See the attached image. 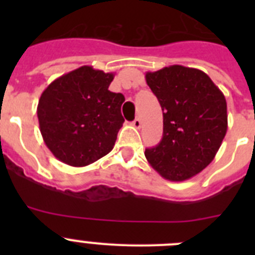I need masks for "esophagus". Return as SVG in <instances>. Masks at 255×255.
Masks as SVG:
<instances>
[{
  "instance_id": "1",
  "label": "esophagus",
  "mask_w": 255,
  "mask_h": 255,
  "mask_svg": "<svg viewBox=\"0 0 255 255\" xmlns=\"http://www.w3.org/2000/svg\"><path fill=\"white\" fill-rule=\"evenodd\" d=\"M131 125L134 126V128H136V129H139V128H140V125H141L140 119H138V117H136V119H135V120L131 123Z\"/></svg>"
}]
</instances>
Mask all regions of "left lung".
<instances>
[{"label":"left lung","mask_w":255,"mask_h":255,"mask_svg":"<svg viewBox=\"0 0 255 255\" xmlns=\"http://www.w3.org/2000/svg\"><path fill=\"white\" fill-rule=\"evenodd\" d=\"M163 112V136L145 158L170 181L191 179L213 161L227 131L224 93L202 70L181 65L148 71Z\"/></svg>","instance_id":"8db88e82"}]
</instances>
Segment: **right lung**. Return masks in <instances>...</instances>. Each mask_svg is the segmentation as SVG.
<instances>
[{"label": "right lung", "instance_id": "obj_1", "mask_svg": "<svg viewBox=\"0 0 255 255\" xmlns=\"http://www.w3.org/2000/svg\"><path fill=\"white\" fill-rule=\"evenodd\" d=\"M114 73L82 66L51 83L38 102L40 134L64 163L83 167L110 153L124 124L125 97L108 91Z\"/></svg>", "mask_w": 255, "mask_h": 255}]
</instances>
